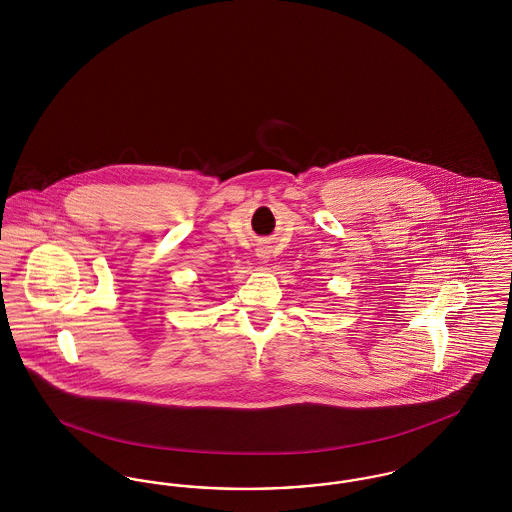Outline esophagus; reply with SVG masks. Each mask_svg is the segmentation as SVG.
Returning a JSON list of instances; mask_svg holds the SVG:
<instances>
[{"mask_svg":"<svg viewBox=\"0 0 512 512\" xmlns=\"http://www.w3.org/2000/svg\"><path fill=\"white\" fill-rule=\"evenodd\" d=\"M259 257H263V259H267V255H265V253H261V255H259Z\"/></svg>","mask_w":512,"mask_h":512,"instance_id":"1","label":"esophagus"}]
</instances>
